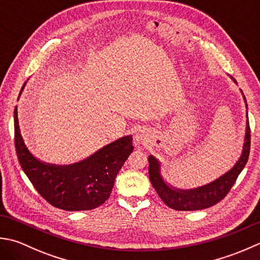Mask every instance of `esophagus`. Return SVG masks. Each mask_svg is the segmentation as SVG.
Here are the masks:
<instances>
[{"label": "esophagus", "mask_w": 260, "mask_h": 260, "mask_svg": "<svg viewBox=\"0 0 260 260\" xmlns=\"http://www.w3.org/2000/svg\"><path fill=\"white\" fill-rule=\"evenodd\" d=\"M135 139H136V141H138V142H141V141H144V140L146 139V136H145L144 132L139 131V132H137Z\"/></svg>", "instance_id": "1"}]
</instances>
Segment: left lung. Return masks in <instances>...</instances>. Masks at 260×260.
Listing matches in <instances>:
<instances>
[{"instance_id":"1","label":"left lung","mask_w":260,"mask_h":260,"mask_svg":"<svg viewBox=\"0 0 260 260\" xmlns=\"http://www.w3.org/2000/svg\"><path fill=\"white\" fill-rule=\"evenodd\" d=\"M232 78V77H231ZM237 83L235 78H232ZM242 93V91H241ZM243 100L247 101L245 95ZM250 152V126H249V119L247 112V125H246V136L245 142H243L242 153L239 160L232 167L229 172L222 175L221 177L215 179L210 184L193 189H179L169 186L160 175V164L152 155L148 158L149 161V179L153 188L156 189L157 194L162 200L168 208L177 211H197L203 210L210 206L219 203L223 200L226 194L230 192L231 187L234 186L238 176L241 173L243 167L246 166Z\"/></svg>"}]
</instances>
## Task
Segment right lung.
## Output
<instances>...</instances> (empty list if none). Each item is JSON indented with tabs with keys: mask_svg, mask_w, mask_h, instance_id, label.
Returning <instances> with one entry per match:
<instances>
[{
	"mask_svg": "<svg viewBox=\"0 0 260 260\" xmlns=\"http://www.w3.org/2000/svg\"><path fill=\"white\" fill-rule=\"evenodd\" d=\"M14 144L20 165L34 187L49 204L65 211L93 210L103 204L110 197L116 175L134 150L132 137L125 136L73 165L42 162L24 145L17 107Z\"/></svg>",
	"mask_w": 260,
	"mask_h": 260,
	"instance_id": "obj_1",
	"label": "right lung"
}]
</instances>
